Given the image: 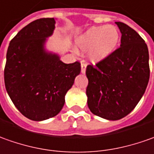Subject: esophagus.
Segmentation results:
<instances>
[{
    "label": "esophagus",
    "instance_id": "esophagus-1",
    "mask_svg": "<svg viewBox=\"0 0 154 154\" xmlns=\"http://www.w3.org/2000/svg\"><path fill=\"white\" fill-rule=\"evenodd\" d=\"M86 67H87V65L86 63H84V61L82 60L81 64V72L82 74H84L86 72Z\"/></svg>",
    "mask_w": 154,
    "mask_h": 154
}]
</instances>
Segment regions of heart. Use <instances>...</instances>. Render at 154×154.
Instances as JSON below:
<instances>
[{
  "label": "heart",
  "mask_w": 154,
  "mask_h": 154,
  "mask_svg": "<svg viewBox=\"0 0 154 154\" xmlns=\"http://www.w3.org/2000/svg\"><path fill=\"white\" fill-rule=\"evenodd\" d=\"M121 34L116 27L103 25L92 27L75 39V46L80 52H88L91 61L98 63L109 57L116 50Z\"/></svg>",
  "instance_id": "1"
}]
</instances>
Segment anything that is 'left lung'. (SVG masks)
Wrapping results in <instances>:
<instances>
[{"instance_id": "1", "label": "left lung", "mask_w": 154, "mask_h": 154, "mask_svg": "<svg viewBox=\"0 0 154 154\" xmlns=\"http://www.w3.org/2000/svg\"><path fill=\"white\" fill-rule=\"evenodd\" d=\"M116 24L121 33V47L86 70L88 106L95 116L109 121L122 119L134 109L150 76L148 49L143 38L128 25Z\"/></svg>"}]
</instances>
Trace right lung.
I'll return each instance as SVG.
<instances>
[{
  "instance_id": "add662e5",
  "label": "right lung",
  "mask_w": 154,
  "mask_h": 154,
  "mask_svg": "<svg viewBox=\"0 0 154 154\" xmlns=\"http://www.w3.org/2000/svg\"><path fill=\"white\" fill-rule=\"evenodd\" d=\"M55 18L35 20L21 29L9 44L4 71L6 89L25 117L42 121L57 116L65 96L80 74L79 62L66 64L46 48Z\"/></svg>"
}]
</instances>
